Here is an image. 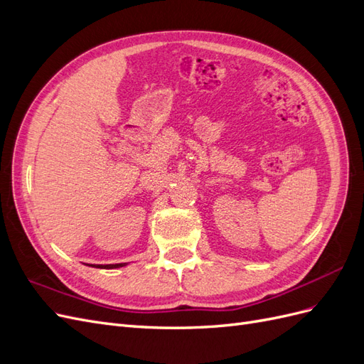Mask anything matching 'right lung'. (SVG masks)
<instances>
[{
    "label": "right lung",
    "mask_w": 364,
    "mask_h": 364,
    "mask_svg": "<svg viewBox=\"0 0 364 364\" xmlns=\"http://www.w3.org/2000/svg\"><path fill=\"white\" fill-rule=\"evenodd\" d=\"M90 266L97 267V269H118V267L126 266V262H119V264H90Z\"/></svg>",
    "instance_id": "add662e5"
}]
</instances>
